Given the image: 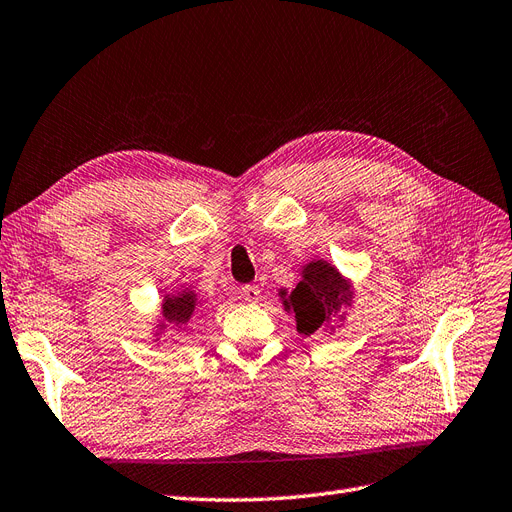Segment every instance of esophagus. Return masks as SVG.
Listing matches in <instances>:
<instances>
[{"label": "esophagus", "instance_id": "1", "mask_svg": "<svg viewBox=\"0 0 512 512\" xmlns=\"http://www.w3.org/2000/svg\"><path fill=\"white\" fill-rule=\"evenodd\" d=\"M241 296L245 303H258L260 301V288L258 286H243Z\"/></svg>", "mask_w": 512, "mask_h": 512}]
</instances>
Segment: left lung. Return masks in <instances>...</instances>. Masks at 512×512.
I'll list each match as a JSON object with an SVG mask.
<instances>
[{"label":"left lung","instance_id":"1","mask_svg":"<svg viewBox=\"0 0 512 512\" xmlns=\"http://www.w3.org/2000/svg\"><path fill=\"white\" fill-rule=\"evenodd\" d=\"M279 301L286 313H292L296 330L311 337L315 332L334 334L347 320V311L354 307V281L345 277L332 262L313 258L303 264L301 281L296 288H279Z\"/></svg>","mask_w":512,"mask_h":512}]
</instances>
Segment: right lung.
<instances>
[{"label":"right lung","mask_w":512,"mask_h":512,"mask_svg":"<svg viewBox=\"0 0 512 512\" xmlns=\"http://www.w3.org/2000/svg\"><path fill=\"white\" fill-rule=\"evenodd\" d=\"M203 305V296L190 286H180V290L165 294L161 303V315H158L152 324V343H161V337H165V332L169 328H175L180 332L186 330L192 322V317L201 311Z\"/></svg>","instance_id":"1"}]
</instances>
